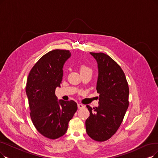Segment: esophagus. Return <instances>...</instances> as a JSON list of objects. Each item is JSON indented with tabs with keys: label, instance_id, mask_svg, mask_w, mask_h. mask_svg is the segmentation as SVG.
<instances>
[{
	"label": "esophagus",
	"instance_id": "esophagus-1",
	"mask_svg": "<svg viewBox=\"0 0 158 158\" xmlns=\"http://www.w3.org/2000/svg\"><path fill=\"white\" fill-rule=\"evenodd\" d=\"M84 107V105H82L81 104H78V108L79 109L83 108Z\"/></svg>",
	"mask_w": 158,
	"mask_h": 158
}]
</instances>
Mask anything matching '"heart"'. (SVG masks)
Instances as JSON below:
<instances>
[{"mask_svg": "<svg viewBox=\"0 0 158 158\" xmlns=\"http://www.w3.org/2000/svg\"><path fill=\"white\" fill-rule=\"evenodd\" d=\"M80 73L81 74H84L86 73H91L92 74V69L85 64H82L80 66Z\"/></svg>", "mask_w": 158, "mask_h": 158, "instance_id": "b5f03b06", "label": "heart"}]
</instances>
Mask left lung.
Returning <instances> with one entry per match:
<instances>
[{"label": "left lung", "instance_id": "obj_1", "mask_svg": "<svg viewBox=\"0 0 158 158\" xmlns=\"http://www.w3.org/2000/svg\"><path fill=\"white\" fill-rule=\"evenodd\" d=\"M98 64L97 91L98 107H86L90 115L85 121L87 134L96 141H107L121 126L129 106V87L117 62L102 52H90Z\"/></svg>", "mask_w": 158, "mask_h": 158}]
</instances>
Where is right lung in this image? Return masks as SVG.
Listing matches in <instances>:
<instances>
[{
	"label": "right lung",
	"mask_w": 158,
	"mask_h": 158,
	"mask_svg": "<svg viewBox=\"0 0 158 158\" xmlns=\"http://www.w3.org/2000/svg\"><path fill=\"white\" fill-rule=\"evenodd\" d=\"M70 56L69 50H51L37 61L27 78L26 93L31 119L37 130L50 139L66 133L69 122L78 108L74 101H58L55 94L56 88L61 84L63 67Z\"/></svg>",
	"instance_id": "obj_1"
}]
</instances>
